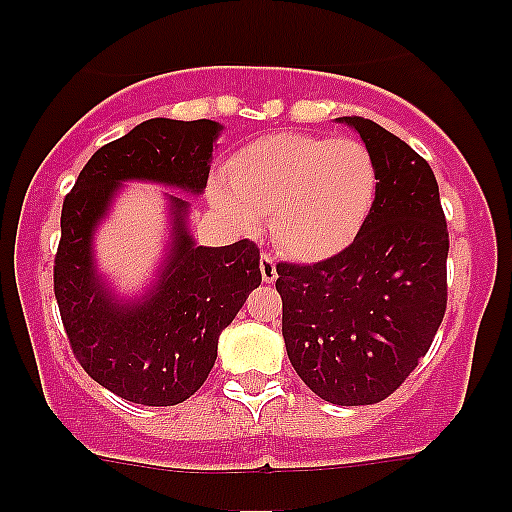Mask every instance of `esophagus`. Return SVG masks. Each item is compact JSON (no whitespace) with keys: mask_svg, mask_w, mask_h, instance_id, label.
<instances>
[{"mask_svg":"<svg viewBox=\"0 0 512 512\" xmlns=\"http://www.w3.org/2000/svg\"><path fill=\"white\" fill-rule=\"evenodd\" d=\"M260 272H262L264 284H274V281H276V260H274V255H269V252H262Z\"/></svg>","mask_w":512,"mask_h":512,"instance_id":"34e87169","label":"esophagus"}]
</instances>
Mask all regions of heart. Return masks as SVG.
<instances>
[{"label":"heart","mask_w":512,"mask_h":512,"mask_svg":"<svg viewBox=\"0 0 512 512\" xmlns=\"http://www.w3.org/2000/svg\"><path fill=\"white\" fill-rule=\"evenodd\" d=\"M378 182V161L361 139L279 132L233 154L214 202L243 231H255L260 216L269 214L276 248L320 262L354 243Z\"/></svg>","instance_id":"heart-1"}]
</instances>
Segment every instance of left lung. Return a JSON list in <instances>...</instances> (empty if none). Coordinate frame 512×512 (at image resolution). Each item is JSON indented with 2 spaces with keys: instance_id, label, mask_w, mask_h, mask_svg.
Masks as SVG:
<instances>
[{
  "instance_id": "obj_1",
  "label": "left lung",
  "mask_w": 512,
  "mask_h": 512,
  "mask_svg": "<svg viewBox=\"0 0 512 512\" xmlns=\"http://www.w3.org/2000/svg\"><path fill=\"white\" fill-rule=\"evenodd\" d=\"M378 161V195L354 243L315 264H276L281 334L317 397L361 407L419 366L448 305V223L426 158L366 117H342Z\"/></svg>"
}]
</instances>
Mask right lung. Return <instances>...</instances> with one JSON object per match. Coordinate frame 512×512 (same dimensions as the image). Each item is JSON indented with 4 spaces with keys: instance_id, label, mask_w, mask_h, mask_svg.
I'll return each instance as SVG.
<instances>
[{
    "instance_id": "obj_1",
    "label": "right lung",
    "mask_w": 512,
    "mask_h": 512,
    "mask_svg": "<svg viewBox=\"0 0 512 512\" xmlns=\"http://www.w3.org/2000/svg\"><path fill=\"white\" fill-rule=\"evenodd\" d=\"M219 132L211 120H146L88 158L64 197L55 255L64 332L81 368L127 402L173 407L195 395L214 368L219 334L262 281L252 240L195 245L185 228L190 204L173 195V248L142 301H115L93 267L91 236L120 182L154 180L199 195Z\"/></svg>"
}]
</instances>
